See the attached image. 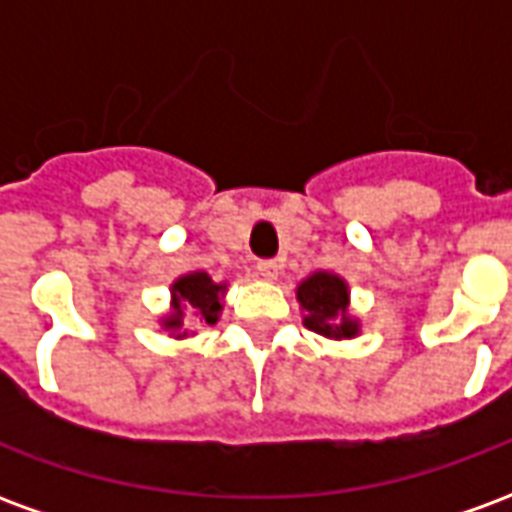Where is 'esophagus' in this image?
Instances as JSON below:
<instances>
[{
  "mask_svg": "<svg viewBox=\"0 0 512 512\" xmlns=\"http://www.w3.org/2000/svg\"><path fill=\"white\" fill-rule=\"evenodd\" d=\"M255 274L266 282H274L279 277V263L277 260H260L255 266Z\"/></svg>",
  "mask_w": 512,
  "mask_h": 512,
  "instance_id": "esophagus-1",
  "label": "esophagus"
}]
</instances>
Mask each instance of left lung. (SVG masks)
<instances>
[{"label":"left lung","instance_id":"left-lung-1","mask_svg":"<svg viewBox=\"0 0 512 512\" xmlns=\"http://www.w3.org/2000/svg\"><path fill=\"white\" fill-rule=\"evenodd\" d=\"M296 299L304 312V326L329 340H354L362 332L359 318L348 312L351 290L343 277L332 271H315L301 279Z\"/></svg>","mask_w":512,"mask_h":512}]
</instances>
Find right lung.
I'll use <instances>...</instances> for the list:
<instances>
[{
  "mask_svg": "<svg viewBox=\"0 0 512 512\" xmlns=\"http://www.w3.org/2000/svg\"><path fill=\"white\" fill-rule=\"evenodd\" d=\"M169 312L161 318V329H167L169 337H194L189 326H213L224 310V293L227 282H213L205 271H189L172 282L169 288ZM190 315L186 316L185 312Z\"/></svg>",
  "mask_w": 512,
  "mask_h": 512,
  "instance_id": "add662e5",
  "label": "right lung"
}]
</instances>
